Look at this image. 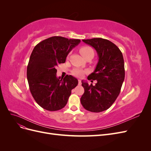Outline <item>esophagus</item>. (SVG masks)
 Wrapping results in <instances>:
<instances>
[{"label": "esophagus", "instance_id": "esophagus-1", "mask_svg": "<svg viewBox=\"0 0 151 151\" xmlns=\"http://www.w3.org/2000/svg\"><path fill=\"white\" fill-rule=\"evenodd\" d=\"M81 84H82V83H81V80L79 79V80H78V85H79V86H81Z\"/></svg>", "mask_w": 151, "mask_h": 151}]
</instances>
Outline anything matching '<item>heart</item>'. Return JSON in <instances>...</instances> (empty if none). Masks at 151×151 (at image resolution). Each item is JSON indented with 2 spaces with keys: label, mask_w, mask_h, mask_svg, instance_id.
Segmentation results:
<instances>
[{
  "label": "heart",
  "mask_w": 151,
  "mask_h": 151,
  "mask_svg": "<svg viewBox=\"0 0 151 151\" xmlns=\"http://www.w3.org/2000/svg\"><path fill=\"white\" fill-rule=\"evenodd\" d=\"M79 52H80L81 54L82 55V56H83L84 58H85L86 57H87L88 55H91V54L94 55V51H93V48L90 47H88V46H85V47H83L82 48H81L79 50ZM85 72H86L85 70L81 69V68H74V69L73 70L72 72L73 75L76 76V77H81L84 74Z\"/></svg>",
  "instance_id": "1"
}]
</instances>
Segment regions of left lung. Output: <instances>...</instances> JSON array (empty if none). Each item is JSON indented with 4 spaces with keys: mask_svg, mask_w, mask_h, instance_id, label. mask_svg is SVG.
<instances>
[{
    "mask_svg": "<svg viewBox=\"0 0 151 151\" xmlns=\"http://www.w3.org/2000/svg\"><path fill=\"white\" fill-rule=\"evenodd\" d=\"M97 52L99 60L88 80H96L94 86L82 81L84 93L81 103L88 111L98 113L106 110L115 101L125 79L124 60L122 52L110 41L101 38L83 40Z\"/></svg>",
    "mask_w": 151,
    "mask_h": 151,
    "instance_id": "8db88e82",
    "label": "left lung"
}]
</instances>
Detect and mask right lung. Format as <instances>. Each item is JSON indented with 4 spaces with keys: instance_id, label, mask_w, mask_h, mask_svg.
<instances>
[{
    "instance_id": "right-lung-1",
    "label": "right lung",
    "mask_w": 151,
    "mask_h": 151,
    "mask_svg": "<svg viewBox=\"0 0 151 151\" xmlns=\"http://www.w3.org/2000/svg\"><path fill=\"white\" fill-rule=\"evenodd\" d=\"M81 42L78 39L52 36L40 42L32 52L27 67L30 92L41 107L57 111L64 107L78 81L72 76L57 77V67Z\"/></svg>"
}]
</instances>
